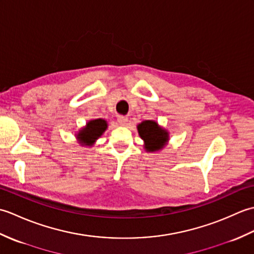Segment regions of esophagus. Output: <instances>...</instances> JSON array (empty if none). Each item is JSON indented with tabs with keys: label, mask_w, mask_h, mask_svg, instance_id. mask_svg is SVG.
Returning a JSON list of instances; mask_svg holds the SVG:
<instances>
[{
	"label": "esophagus",
	"mask_w": 254,
	"mask_h": 254,
	"mask_svg": "<svg viewBox=\"0 0 254 254\" xmlns=\"http://www.w3.org/2000/svg\"><path fill=\"white\" fill-rule=\"evenodd\" d=\"M127 122V117H123V116H119L118 117V123L120 124V126H126Z\"/></svg>",
	"instance_id": "obj_1"
}]
</instances>
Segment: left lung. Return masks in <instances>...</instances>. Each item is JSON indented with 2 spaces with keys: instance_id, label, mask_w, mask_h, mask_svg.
<instances>
[{
  "instance_id": "1",
  "label": "left lung",
  "mask_w": 254,
  "mask_h": 254,
  "mask_svg": "<svg viewBox=\"0 0 254 254\" xmlns=\"http://www.w3.org/2000/svg\"><path fill=\"white\" fill-rule=\"evenodd\" d=\"M136 127L146 152H159L169 142V132L154 120H145L138 123Z\"/></svg>"
}]
</instances>
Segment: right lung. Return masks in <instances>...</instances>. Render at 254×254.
Listing matches in <instances>:
<instances>
[{
  "label": "right lung",
  "instance_id": "right-lung-1",
  "mask_svg": "<svg viewBox=\"0 0 254 254\" xmlns=\"http://www.w3.org/2000/svg\"><path fill=\"white\" fill-rule=\"evenodd\" d=\"M108 128V123L105 119H94L89 120L76 133V139L82 146H93L105 131Z\"/></svg>",
  "mask_w": 254,
  "mask_h": 254
}]
</instances>
